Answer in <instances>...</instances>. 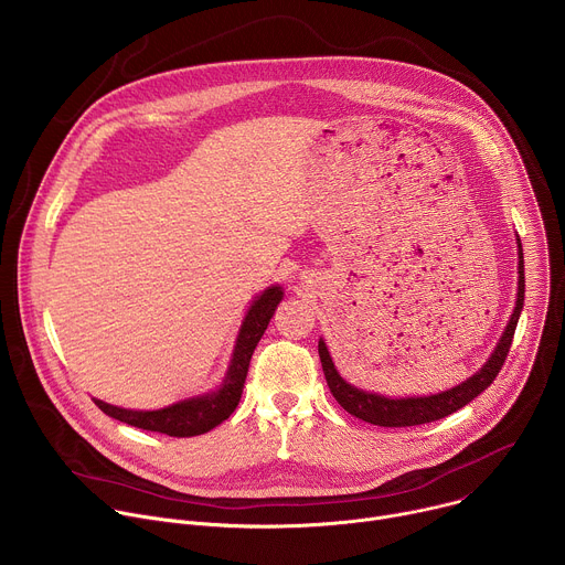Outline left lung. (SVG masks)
<instances>
[{
	"label": "left lung",
	"instance_id": "8db88e82",
	"mask_svg": "<svg viewBox=\"0 0 565 565\" xmlns=\"http://www.w3.org/2000/svg\"><path fill=\"white\" fill-rule=\"evenodd\" d=\"M516 255H519V288H516V303L514 310L510 315L508 327L503 329L492 355L488 358V362L482 364L473 375H469L467 380H462L460 384L438 391V393H429V395H402V397H391V395H382L375 391H364L351 382H347L340 371L335 369V362L329 353V347L324 342V338H319L317 351H319V360H321V369H324L327 382L331 393L335 395V399L340 405L355 418L377 425V427H414V425H425V423H434L440 420L458 409H462L465 405L486 391L494 377L499 375L508 351L512 347V338L519 324V317L523 310V299H525V268H523V248H521V238L516 234Z\"/></svg>",
	"mask_w": 565,
	"mask_h": 565
}]
</instances>
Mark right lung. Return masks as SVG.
Segmentation results:
<instances>
[{"instance_id": "right-lung-1", "label": "right lung", "mask_w": 565, "mask_h": 565, "mask_svg": "<svg viewBox=\"0 0 565 565\" xmlns=\"http://www.w3.org/2000/svg\"><path fill=\"white\" fill-rule=\"evenodd\" d=\"M284 299V288L279 284L268 286L262 290L253 303L248 306L244 319H241V327L234 340V349L225 369L223 380L210 388L207 393H199L185 399L174 402L170 407L163 409H122L109 402H103L94 397L98 409H103L107 416L127 423L138 429L168 434L174 438H190L207 434L210 429L218 427L223 420L230 418V414L236 409L241 393H244L250 358L266 333L270 319Z\"/></svg>"}]
</instances>
